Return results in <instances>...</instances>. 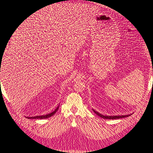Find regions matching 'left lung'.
I'll use <instances>...</instances> for the list:
<instances>
[{"instance_id": "8db88e82", "label": "left lung", "mask_w": 153, "mask_h": 153, "mask_svg": "<svg viewBox=\"0 0 153 153\" xmlns=\"http://www.w3.org/2000/svg\"><path fill=\"white\" fill-rule=\"evenodd\" d=\"M93 110V112L94 113H96L97 114V115H99L100 117H102L103 119H121V118H124V117H126L128 116H130V115L132 114H128V115H104L101 114H100L99 112H97L95 110L92 109Z\"/></svg>"}]
</instances>
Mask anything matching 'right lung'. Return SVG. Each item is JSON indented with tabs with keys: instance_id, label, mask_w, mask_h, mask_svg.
Instances as JSON below:
<instances>
[{
	"instance_id": "1",
	"label": "right lung",
	"mask_w": 153,
	"mask_h": 153,
	"mask_svg": "<svg viewBox=\"0 0 153 153\" xmlns=\"http://www.w3.org/2000/svg\"><path fill=\"white\" fill-rule=\"evenodd\" d=\"M59 105L57 106V107L55 109L54 111H53L52 112H51L50 114H48L47 115H37V116H34V117H26L27 119H47L48 118L50 117H52V115H53L55 113L57 112V111L59 109Z\"/></svg>"
}]
</instances>
